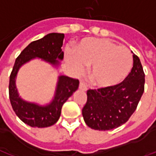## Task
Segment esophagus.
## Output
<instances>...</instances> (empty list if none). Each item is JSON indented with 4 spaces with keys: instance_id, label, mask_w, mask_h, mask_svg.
Here are the masks:
<instances>
[{
    "instance_id": "34e87169",
    "label": "esophagus",
    "mask_w": 156,
    "mask_h": 156,
    "mask_svg": "<svg viewBox=\"0 0 156 156\" xmlns=\"http://www.w3.org/2000/svg\"><path fill=\"white\" fill-rule=\"evenodd\" d=\"M79 89H81L83 91H87V86L84 83H83V82H80V84H79Z\"/></svg>"
}]
</instances>
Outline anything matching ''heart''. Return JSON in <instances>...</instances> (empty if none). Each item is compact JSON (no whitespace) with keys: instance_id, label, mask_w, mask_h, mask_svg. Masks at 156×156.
Masks as SVG:
<instances>
[{"instance_id":"b5f03b06","label":"heart","mask_w":156,"mask_h":156,"mask_svg":"<svg viewBox=\"0 0 156 156\" xmlns=\"http://www.w3.org/2000/svg\"><path fill=\"white\" fill-rule=\"evenodd\" d=\"M65 58L78 73L83 71V66L90 67V81L101 88L121 83L128 78L133 68L130 51L104 38L83 39L76 45L73 52L66 51Z\"/></svg>"}]
</instances>
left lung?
I'll list each match as a JSON object with an SVG mask.
<instances>
[{
  "label": "left lung",
  "instance_id": "1",
  "mask_svg": "<svg viewBox=\"0 0 156 156\" xmlns=\"http://www.w3.org/2000/svg\"><path fill=\"white\" fill-rule=\"evenodd\" d=\"M133 68L128 78L119 84L107 88L88 89L82 114L88 127L97 130L118 128L137 108L144 90V73L140 60L133 55Z\"/></svg>",
  "mask_w": 156,
  "mask_h": 156
}]
</instances>
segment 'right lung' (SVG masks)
<instances>
[{"mask_svg":"<svg viewBox=\"0 0 156 156\" xmlns=\"http://www.w3.org/2000/svg\"><path fill=\"white\" fill-rule=\"evenodd\" d=\"M63 33H49L42 38L31 42L16 59L10 75L9 98L13 110L18 118L31 127H49L57 123L61 115L62 107L69 97L78 88L79 81L67 76L58 77L53 99L47 105H39L23 100L19 96L16 78L19 68L33 58H41L55 67L63 59L62 47Z\"/></svg>","mask_w":156,"mask_h":156,"instance_id":"obj_1","label":"right lung"}]
</instances>
